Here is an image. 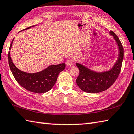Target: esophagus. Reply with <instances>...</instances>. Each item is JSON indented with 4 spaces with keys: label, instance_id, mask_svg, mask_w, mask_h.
<instances>
[{
    "label": "esophagus",
    "instance_id": "1",
    "mask_svg": "<svg viewBox=\"0 0 134 134\" xmlns=\"http://www.w3.org/2000/svg\"><path fill=\"white\" fill-rule=\"evenodd\" d=\"M73 61L72 60H68L66 61V62H65V64L67 65V66L69 67H71V65L73 64Z\"/></svg>",
    "mask_w": 134,
    "mask_h": 134
}]
</instances>
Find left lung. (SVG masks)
I'll list each match as a JSON object with an SVG mask.
<instances>
[{
    "mask_svg": "<svg viewBox=\"0 0 134 134\" xmlns=\"http://www.w3.org/2000/svg\"><path fill=\"white\" fill-rule=\"evenodd\" d=\"M119 48V54L116 62L110 70L103 72L93 71L83 65L76 63L79 69V74L76 79V83L79 88L87 93H99L109 89L118 77L121 72L124 58L123 46L117 35L110 31Z\"/></svg>",
    "mask_w": 134,
    "mask_h": 134,
    "instance_id": "obj_1",
    "label": "left lung"
}]
</instances>
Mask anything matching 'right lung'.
Listing matches in <instances>:
<instances>
[{"instance_id": "right-lung-1", "label": "right lung", "mask_w": 134, "mask_h": 134, "mask_svg": "<svg viewBox=\"0 0 134 134\" xmlns=\"http://www.w3.org/2000/svg\"><path fill=\"white\" fill-rule=\"evenodd\" d=\"M35 26L28 27L23 30ZM22 30V31H23ZM12 41L8 53V62L13 76L22 87L36 93H43L51 90L56 83L59 73L65 68V63L49 65L42 71L35 73H28L21 71L13 64L10 57V50L13 43Z\"/></svg>"}]
</instances>
